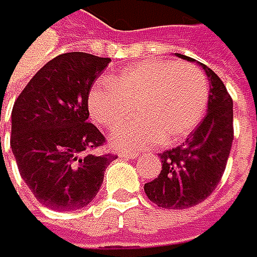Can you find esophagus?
<instances>
[{"label":"esophagus","mask_w":257,"mask_h":257,"mask_svg":"<svg viewBox=\"0 0 257 257\" xmlns=\"http://www.w3.org/2000/svg\"><path fill=\"white\" fill-rule=\"evenodd\" d=\"M120 156L121 157H127V159H136L139 154H136V153H120Z\"/></svg>","instance_id":"34e87169"}]
</instances>
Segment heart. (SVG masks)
I'll return each instance as SVG.
<instances>
[{"mask_svg":"<svg viewBox=\"0 0 257 257\" xmlns=\"http://www.w3.org/2000/svg\"><path fill=\"white\" fill-rule=\"evenodd\" d=\"M208 100V80L196 64L148 60L123 69L111 83H95L87 109L100 126L112 131L133 115L134 105L139 117L114 133L111 142L120 150L136 151L191 134Z\"/></svg>","mask_w":257,"mask_h":257,"instance_id":"obj_1","label":"heart"}]
</instances>
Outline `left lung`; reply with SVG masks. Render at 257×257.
Here are the masks:
<instances>
[{
    "instance_id": "8db88e82",
    "label": "left lung",
    "mask_w": 257,
    "mask_h": 257,
    "mask_svg": "<svg viewBox=\"0 0 257 257\" xmlns=\"http://www.w3.org/2000/svg\"><path fill=\"white\" fill-rule=\"evenodd\" d=\"M199 64L210 81L206 115L180 146L159 154L162 171L145 183L148 199L168 210L190 208L208 197L222 179L233 145V100L211 69Z\"/></svg>"
}]
</instances>
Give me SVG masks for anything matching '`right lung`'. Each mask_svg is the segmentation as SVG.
Instances as JSON below:
<instances>
[{
  "label": "right lung",
  "instance_id": "obj_1",
  "mask_svg": "<svg viewBox=\"0 0 257 257\" xmlns=\"http://www.w3.org/2000/svg\"><path fill=\"white\" fill-rule=\"evenodd\" d=\"M111 58L61 54L27 83L12 109L11 148L23 180L54 211L91 203L114 154H97L106 139L87 121V97Z\"/></svg>",
  "mask_w": 257,
  "mask_h": 257
}]
</instances>
